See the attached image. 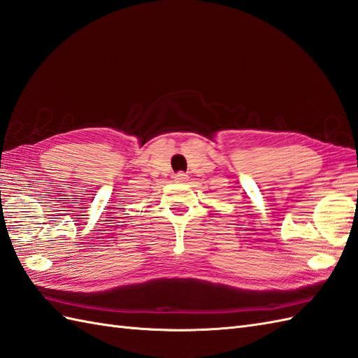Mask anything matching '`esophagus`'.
Masks as SVG:
<instances>
[{"label":"esophagus","instance_id":"esophagus-1","mask_svg":"<svg viewBox=\"0 0 358 358\" xmlns=\"http://www.w3.org/2000/svg\"><path fill=\"white\" fill-rule=\"evenodd\" d=\"M173 178H176V181L177 182H182V181H187V173H185V172H178L177 173V176L176 177H173Z\"/></svg>","mask_w":358,"mask_h":358}]
</instances>
